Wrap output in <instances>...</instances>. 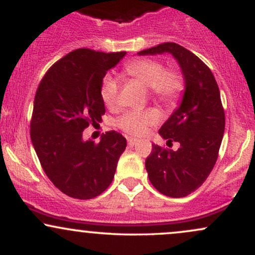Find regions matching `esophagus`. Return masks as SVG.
<instances>
[{"instance_id":"obj_1","label":"esophagus","mask_w":255,"mask_h":255,"mask_svg":"<svg viewBox=\"0 0 255 255\" xmlns=\"http://www.w3.org/2000/svg\"><path fill=\"white\" fill-rule=\"evenodd\" d=\"M137 142V140L136 139H133V137H129V139H128V145L129 146H134Z\"/></svg>"}]
</instances>
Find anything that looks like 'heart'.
<instances>
[{"instance_id":"b5f03b06","label":"heart","mask_w":255,"mask_h":255,"mask_svg":"<svg viewBox=\"0 0 255 255\" xmlns=\"http://www.w3.org/2000/svg\"><path fill=\"white\" fill-rule=\"evenodd\" d=\"M127 78L148 89L152 98L165 105H174L184 89L181 73L165 69L160 61L152 58H140L128 62L124 67ZM119 92L118 81L107 75L102 81L101 96L105 105L113 107L116 103ZM158 122V115L153 110L128 111L119 119L118 125L122 130L130 135H141L150 126Z\"/></svg>"}]
</instances>
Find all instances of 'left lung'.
<instances>
[{
  "instance_id": "obj_1",
  "label": "left lung",
  "mask_w": 255,
  "mask_h": 255,
  "mask_svg": "<svg viewBox=\"0 0 255 255\" xmlns=\"http://www.w3.org/2000/svg\"><path fill=\"white\" fill-rule=\"evenodd\" d=\"M171 54L184 80L180 105L158 133L180 144L178 150L152 145L145 166L154 188L171 198L187 197L205 182L218 157L225 118L221 93L212 72L198 56L176 43H163L139 51L145 55Z\"/></svg>"
}]
</instances>
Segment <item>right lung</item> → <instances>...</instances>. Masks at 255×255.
I'll list each match as a JSON object with an SVG mask.
<instances>
[{
    "label": "right lung",
    "mask_w": 255,
    "mask_h": 255,
    "mask_svg": "<svg viewBox=\"0 0 255 255\" xmlns=\"http://www.w3.org/2000/svg\"><path fill=\"white\" fill-rule=\"evenodd\" d=\"M125 56L126 51L77 49L52 64L38 86L32 144L46 176L68 197L95 198L113 182L127 140L110 130L95 144L83 139V131L102 120V81Z\"/></svg>",
    "instance_id": "add662e5"
}]
</instances>
